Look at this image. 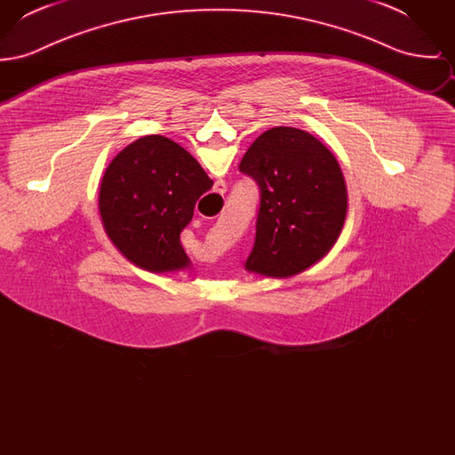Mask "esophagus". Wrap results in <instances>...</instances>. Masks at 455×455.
<instances>
[{
	"instance_id": "obj_1",
	"label": "esophagus",
	"mask_w": 455,
	"mask_h": 455,
	"mask_svg": "<svg viewBox=\"0 0 455 455\" xmlns=\"http://www.w3.org/2000/svg\"><path fill=\"white\" fill-rule=\"evenodd\" d=\"M215 189H217L215 193H218V195H223V193H225V182H223V180H218Z\"/></svg>"
}]
</instances>
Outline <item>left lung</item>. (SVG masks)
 Wrapping results in <instances>:
<instances>
[{
    "instance_id": "1",
    "label": "left lung",
    "mask_w": 455,
    "mask_h": 455,
    "mask_svg": "<svg viewBox=\"0 0 455 455\" xmlns=\"http://www.w3.org/2000/svg\"><path fill=\"white\" fill-rule=\"evenodd\" d=\"M238 169L260 189L256 242L245 269L291 278L324 259L347 213L345 175L324 143L307 131L276 126L258 136Z\"/></svg>"
}]
</instances>
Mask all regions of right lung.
<instances>
[{
    "mask_svg": "<svg viewBox=\"0 0 455 455\" xmlns=\"http://www.w3.org/2000/svg\"><path fill=\"white\" fill-rule=\"evenodd\" d=\"M213 180L195 156L162 134L132 141L108 164L99 213L116 249L150 273L189 267L180 232L189 225L196 201Z\"/></svg>",
    "mask_w": 455,
    "mask_h": 455,
    "instance_id": "obj_1",
    "label": "right lung"
}]
</instances>
